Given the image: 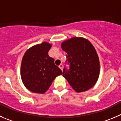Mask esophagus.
I'll use <instances>...</instances> for the list:
<instances>
[{"label": "esophagus", "instance_id": "34e87169", "mask_svg": "<svg viewBox=\"0 0 121 121\" xmlns=\"http://www.w3.org/2000/svg\"><path fill=\"white\" fill-rule=\"evenodd\" d=\"M59 68L62 70H62H63V65H62V64H60V65L59 66Z\"/></svg>", "mask_w": 121, "mask_h": 121}]
</instances>
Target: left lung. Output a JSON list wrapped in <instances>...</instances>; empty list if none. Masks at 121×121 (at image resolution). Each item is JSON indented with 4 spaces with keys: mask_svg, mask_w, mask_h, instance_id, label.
Returning a JSON list of instances; mask_svg holds the SVG:
<instances>
[{
    "mask_svg": "<svg viewBox=\"0 0 121 121\" xmlns=\"http://www.w3.org/2000/svg\"><path fill=\"white\" fill-rule=\"evenodd\" d=\"M61 48L66 52L70 69L63 71V77L77 93L91 88L98 80L100 62L96 49L87 39L73 37L65 40Z\"/></svg>",
    "mask_w": 121,
    "mask_h": 121,
    "instance_id": "obj_1",
    "label": "left lung"
}]
</instances>
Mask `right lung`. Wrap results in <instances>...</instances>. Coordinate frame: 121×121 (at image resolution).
Wrapping results in <instances>:
<instances>
[{"label":"right lung","mask_w":121,"mask_h":121,"mask_svg":"<svg viewBox=\"0 0 121 121\" xmlns=\"http://www.w3.org/2000/svg\"><path fill=\"white\" fill-rule=\"evenodd\" d=\"M52 44L44 42L34 45L25 52L21 65V77L25 87L30 91L44 94L56 77L62 71L55 65L48 55Z\"/></svg>","instance_id":"obj_1"}]
</instances>
